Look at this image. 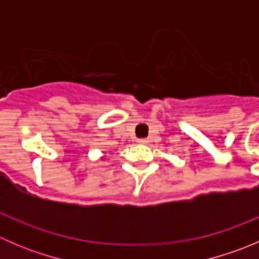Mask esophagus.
<instances>
[{"label": "esophagus", "instance_id": "esophagus-1", "mask_svg": "<svg viewBox=\"0 0 259 259\" xmlns=\"http://www.w3.org/2000/svg\"><path fill=\"white\" fill-rule=\"evenodd\" d=\"M138 143H140V144H148L149 140L148 139H139L138 140Z\"/></svg>", "mask_w": 259, "mask_h": 259}]
</instances>
